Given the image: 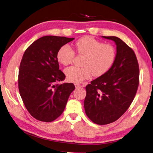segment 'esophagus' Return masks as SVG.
Returning <instances> with one entry per match:
<instances>
[{"instance_id": "esophagus-1", "label": "esophagus", "mask_w": 153, "mask_h": 153, "mask_svg": "<svg viewBox=\"0 0 153 153\" xmlns=\"http://www.w3.org/2000/svg\"><path fill=\"white\" fill-rule=\"evenodd\" d=\"M75 87H76V88H79V87H82V86L81 85H79V84H75Z\"/></svg>"}]
</instances>
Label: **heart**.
Instances as JSON below:
<instances>
[{
	"instance_id": "b5f03b06",
	"label": "heart",
	"mask_w": 153,
	"mask_h": 153,
	"mask_svg": "<svg viewBox=\"0 0 153 153\" xmlns=\"http://www.w3.org/2000/svg\"><path fill=\"white\" fill-rule=\"evenodd\" d=\"M74 49L80 55H84L82 65L84 67L71 66L64 70L67 79L71 82L81 83L90 77L100 76L112 67L116 57V52L112 45L103 44L89 36L78 39L74 44ZM75 56L73 50L68 45L59 48L57 58L59 63L67 66L70 64Z\"/></svg>"
}]
</instances>
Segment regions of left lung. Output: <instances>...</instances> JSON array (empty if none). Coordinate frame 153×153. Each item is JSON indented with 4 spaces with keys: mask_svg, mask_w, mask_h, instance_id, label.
I'll use <instances>...</instances> for the list:
<instances>
[{
    "mask_svg": "<svg viewBox=\"0 0 153 153\" xmlns=\"http://www.w3.org/2000/svg\"><path fill=\"white\" fill-rule=\"evenodd\" d=\"M116 45V57L104 75L85 87L84 108L87 117L97 124L117 120L135 98L139 82V69L133 50L115 36H101Z\"/></svg>",
    "mask_w": 153,
    "mask_h": 153,
    "instance_id": "obj_1",
    "label": "left lung"
}]
</instances>
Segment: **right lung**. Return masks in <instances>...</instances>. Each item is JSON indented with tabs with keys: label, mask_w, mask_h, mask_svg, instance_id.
Instances as JSON below:
<instances>
[{
	"label": "right lung",
	"mask_w": 153,
	"mask_h": 153,
	"mask_svg": "<svg viewBox=\"0 0 153 153\" xmlns=\"http://www.w3.org/2000/svg\"><path fill=\"white\" fill-rule=\"evenodd\" d=\"M75 38L43 36L32 43L23 55L18 73V89L27 110L37 120L52 122L61 115L71 92L72 83L59 69L58 50Z\"/></svg>",
	"instance_id": "obj_1"
}]
</instances>
